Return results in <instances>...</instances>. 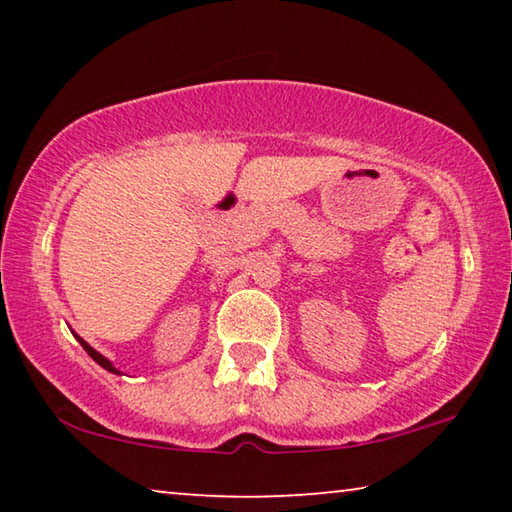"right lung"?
Segmentation results:
<instances>
[{"instance_id": "add662e5", "label": "right lung", "mask_w": 512, "mask_h": 512, "mask_svg": "<svg viewBox=\"0 0 512 512\" xmlns=\"http://www.w3.org/2000/svg\"><path fill=\"white\" fill-rule=\"evenodd\" d=\"M76 339H79V343L83 345V350H85V352H88V354H90V357H92L94 361H97L101 368H106L108 372H115V375H121V372H119V370H117L115 366H112V363H110V361H108L106 357H103V354H99L97 350H94V348H92V345H88V343H85V341L81 339V336H76Z\"/></svg>"}]
</instances>
